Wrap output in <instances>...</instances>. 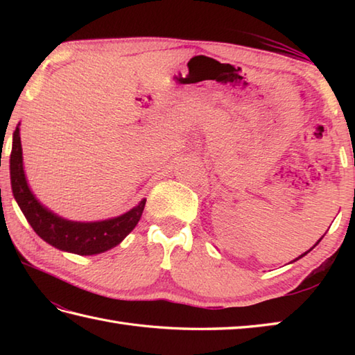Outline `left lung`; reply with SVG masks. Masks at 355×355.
<instances>
[{"instance_id": "obj_1", "label": "left lung", "mask_w": 355, "mask_h": 355, "mask_svg": "<svg viewBox=\"0 0 355 355\" xmlns=\"http://www.w3.org/2000/svg\"><path fill=\"white\" fill-rule=\"evenodd\" d=\"M322 238H323V236H322ZM322 238H320V239H319V241H318V243H315V245H318V244H319V243H320V241H322ZM311 248H313V247H311ZM311 248H310V250H311ZM310 250H308V252H305V253H304V254H300V256H299V258H296V259H294V261H297V259H300V258H304V256H305V254H306V253H310Z\"/></svg>"}]
</instances>
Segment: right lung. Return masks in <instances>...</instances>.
<instances>
[{"label": "right lung", "instance_id": "add662e5", "mask_svg": "<svg viewBox=\"0 0 355 355\" xmlns=\"http://www.w3.org/2000/svg\"><path fill=\"white\" fill-rule=\"evenodd\" d=\"M10 183L13 197L36 235L59 250L80 256L103 253L122 243L128 233L137 225L146 202V200H141L130 212L111 220L94 223L70 221L53 214L36 200L27 184L24 168H22L19 126L13 132Z\"/></svg>", "mask_w": 355, "mask_h": 355}]
</instances>
